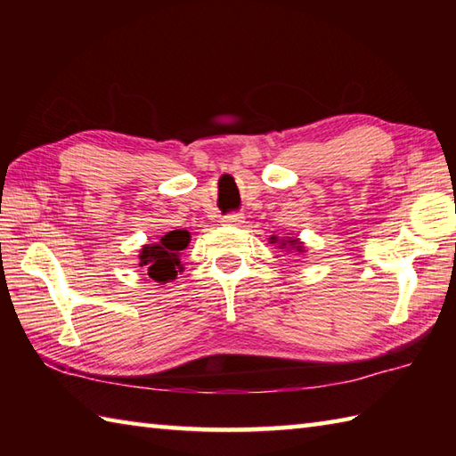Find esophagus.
<instances>
[{"label": "esophagus", "mask_w": 456, "mask_h": 456, "mask_svg": "<svg viewBox=\"0 0 456 456\" xmlns=\"http://www.w3.org/2000/svg\"><path fill=\"white\" fill-rule=\"evenodd\" d=\"M221 223H223V225H227V227H237V225H240V223H243V213H229V216L221 219Z\"/></svg>", "instance_id": "obj_1"}]
</instances>
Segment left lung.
Instances as JSON below:
<instances>
[{
    "label": "left lung",
    "instance_id": "obj_1",
    "mask_svg": "<svg viewBox=\"0 0 456 456\" xmlns=\"http://www.w3.org/2000/svg\"><path fill=\"white\" fill-rule=\"evenodd\" d=\"M270 243H278V247L284 248L286 253H296V255L305 253L302 240L294 239V237H289V239H278L276 235H273V237H270Z\"/></svg>",
    "mask_w": 456,
    "mask_h": 456
}]
</instances>
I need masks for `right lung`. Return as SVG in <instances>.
<instances>
[{
  "instance_id": "right-lung-1",
  "label": "right lung",
  "mask_w": 456,
  "mask_h": 456,
  "mask_svg": "<svg viewBox=\"0 0 456 456\" xmlns=\"http://www.w3.org/2000/svg\"><path fill=\"white\" fill-rule=\"evenodd\" d=\"M190 243V233L183 229L168 231L167 235L160 237L159 243L144 245L139 255V266H144V273L152 278L154 282L167 284L176 280L178 273H182L180 265V250H183Z\"/></svg>"
}]
</instances>
